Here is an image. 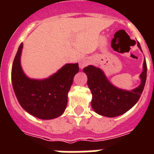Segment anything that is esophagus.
Instances as JSON below:
<instances>
[{
    "instance_id": "1",
    "label": "esophagus",
    "mask_w": 154,
    "mask_h": 154,
    "mask_svg": "<svg viewBox=\"0 0 154 154\" xmlns=\"http://www.w3.org/2000/svg\"><path fill=\"white\" fill-rule=\"evenodd\" d=\"M89 63H90L89 60H88V59H83V60H80L79 67L81 68V69H83V68H85V66H87V65H89Z\"/></svg>"
}]
</instances>
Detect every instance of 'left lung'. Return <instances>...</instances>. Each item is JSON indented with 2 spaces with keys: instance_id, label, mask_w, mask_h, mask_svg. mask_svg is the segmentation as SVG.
<instances>
[{
  "instance_id": "8db88e82",
  "label": "left lung",
  "mask_w": 154,
  "mask_h": 154,
  "mask_svg": "<svg viewBox=\"0 0 154 154\" xmlns=\"http://www.w3.org/2000/svg\"><path fill=\"white\" fill-rule=\"evenodd\" d=\"M137 46L141 50L139 42ZM83 71L88 77L87 84L93 95L92 108L101 116L114 117L126 112L138 101L146 85L147 65L145 60L143 71L140 75L141 84L131 91L118 89L111 84L99 68L89 65L85 67Z\"/></svg>"
}]
</instances>
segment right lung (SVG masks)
<instances>
[{
	"instance_id": "1",
	"label": "right lung",
	"mask_w": 154,
	"mask_h": 154,
	"mask_svg": "<svg viewBox=\"0 0 154 154\" xmlns=\"http://www.w3.org/2000/svg\"><path fill=\"white\" fill-rule=\"evenodd\" d=\"M23 44L20 45L12 67V84L18 102L32 116L43 120L53 119L62 114L68 102V93L78 63L66 64L57 72L43 80L31 79L20 65Z\"/></svg>"
}]
</instances>
